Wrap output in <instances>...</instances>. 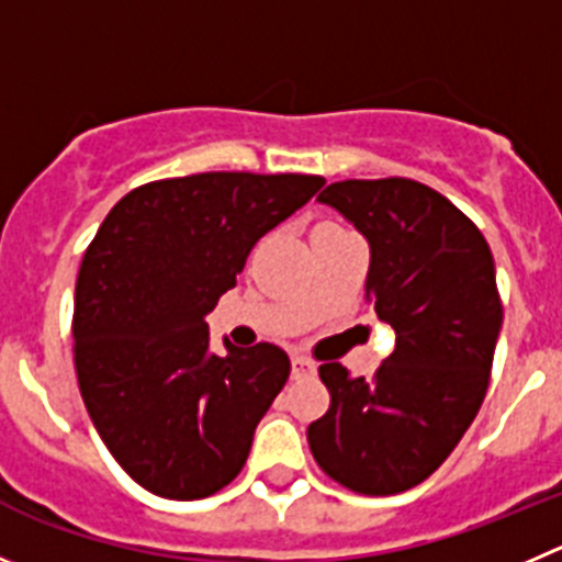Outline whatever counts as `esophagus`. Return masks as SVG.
I'll return each mask as SVG.
<instances>
[{"instance_id":"34e87169","label":"esophagus","mask_w":562,"mask_h":562,"mask_svg":"<svg viewBox=\"0 0 562 562\" xmlns=\"http://www.w3.org/2000/svg\"><path fill=\"white\" fill-rule=\"evenodd\" d=\"M314 372H317V367L308 361L306 356H292V378H312Z\"/></svg>"}]
</instances>
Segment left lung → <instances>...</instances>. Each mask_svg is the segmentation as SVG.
Instances as JSON below:
<instances>
[{
	"label": "left lung",
	"mask_w": 562,
	"mask_h": 562,
	"mask_svg": "<svg viewBox=\"0 0 562 562\" xmlns=\"http://www.w3.org/2000/svg\"><path fill=\"white\" fill-rule=\"evenodd\" d=\"M317 201L370 243L367 301L397 339L370 381L336 361L319 367L330 408L308 425V447L345 488L400 494L447 461L483 405L502 328L494 256L419 181H334Z\"/></svg>",
	"instance_id": "1"
}]
</instances>
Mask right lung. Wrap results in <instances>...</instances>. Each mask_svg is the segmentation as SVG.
<instances>
[{"label":"right lung","mask_w":562,"mask_h":562,"mask_svg":"<svg viewBox=\"0 0 562 562\" xmlns=\"http://www.w3.org/2000/svg\"><path fill=\"white\" fill-rule=\"evenodd\" d=\"M323 176L195 173L143 184L104 217L74 297L85 408L121 469L165 499H204L248 461L290 378L281 347L210 350L206 314L250 248L312 201Z\"/></svg>","instance_id":"1"}]
</instances>
